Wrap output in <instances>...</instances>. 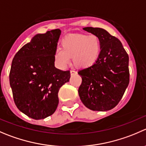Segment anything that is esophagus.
I'll return each mask as SVG.
<instances>
[{
    "mask_svg": "<svg viewBox=\"0 0 146 146\" xmlns=\"http://www.w3.org/2000/svg\"><path fill=\"white\" fill-rule=\"evenodd\" d=\"M76 73H77V72H76V70H70V74H71V75L76 74Z\"/></svg>",
    "mask_w": 146,
    "mask_h": 146,
    "instance_id": "esophagus-1",
    "label": "esophagus"
}]
</instances>
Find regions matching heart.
I'll return each mask as SVG.
<instances>
[{"label":"heart","instance_id":"obj_1","mask_svg":"<svg viewBox=\"0 0 146 146\" xmlns=\"http://www.w3.org/2000/svg\"><path fill=\"white\" fill-rule=\"evenodd\" d=\"M100 51V41L96 35L70 34L61 40V48L55 50L54 59L60 68H65L73 56L75 66L88 68L97 60Z\"/></svg>","mask_w":146,"mask_h":146}]
</instances>
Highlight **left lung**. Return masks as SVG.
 Here are the masks:
<instances>
[{
  "instance_id": "obj_1",
  "label": "left lung",
  "mask_w": 146,
  "mask_h": 146,
  "mask_svg": "<svg viewBox=\"0 0 146 146\" xmlns=\"http://www.w3.org/2000/svg\"><path fill=\"white\" fill-rule=\"evenodd\" d=\"M83 29L99 38L100 52L95 63L78 73L82 78L79 96L92 111H109L118 104L129 84L128 55L121 42L106 30Z\"/></svg>"
}]
</instances>
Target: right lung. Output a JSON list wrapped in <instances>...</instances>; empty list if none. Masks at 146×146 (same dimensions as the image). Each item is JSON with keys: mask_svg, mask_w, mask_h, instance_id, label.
<instances>
[{"mask_svg": "<svg viewBox=\"0 0 146 146\" xmlns=\"http://www.w3.org/2000/svg\"><path fill=\"white\" fill-rule=\"evenodd\" d=\"M60 33V29H55L35 35L13 59L9 80L14 102L33 119H43L54 113L59 89L70 80V70L63 71L54 66Z\"/></svg>", "mask_w": 146, "mask_h": 146, "instance_id": "right-lung-1", "label": "right lung"}]
</instances>
